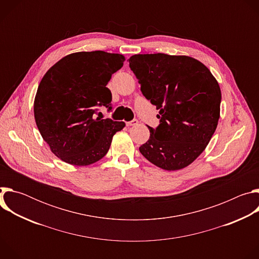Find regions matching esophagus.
<instances>
[{
    "instance_id": "1",
    "label": "esophagus",
    "mask_w": 259,
    "mask_h": 259,
    "mask_svg": "<svg viewBox=\"0 0 259 259\" xmlns=\"http://www.w3.org/2000/svg\"><path fill=\"white\" fill-rule=\"evenodd\" d=\"M126 124H127V126H135V125L138 124V120H137V119H133L132 121L127 122Z\"/></svg>"
}]
</instances>
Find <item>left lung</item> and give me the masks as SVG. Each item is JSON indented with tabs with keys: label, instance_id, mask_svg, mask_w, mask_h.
<instances>
[{
	"label": "left lung",
	"instance_id": "left-lung-1",
	"mask_svg": "<svg viewBox=\"0 0 259 259\" xmlns=\"http://www.w3.org/2000/svg\"><path fill=\"white\" fill-rule=\"evenodd\" d=\"M129 66L143 96L159 109V126L139 147L141 155L168 171L192 164L206 149L220 115L221 92L211 71L184 55L136 54Z\"/></svg>",
	"mask_w": 259,
	"mask_h": 259
}]
</instances>
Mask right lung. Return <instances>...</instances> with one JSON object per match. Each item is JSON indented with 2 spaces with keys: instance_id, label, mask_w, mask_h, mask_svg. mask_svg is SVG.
<instances>
[{
  "instance_id": "add662e5",
  "label": "right lung",
  "mask_w": 259,
  "mask_h": 259,
  "mask_svg": "<svg viewBox=\"0 0 259 259\" xmlns=\"http://www.w3.org/2000/svg\"><path fill=\"white\" fill-rule=\"evenodd\" d=\"M124 61L122 54L77 52L45 73L34 97V120L51 152L63 162L87 166L99 161L125 127L124 122L94 119L98 106L112 110L106 85Z\"/></svg>"
}]
</instances>
